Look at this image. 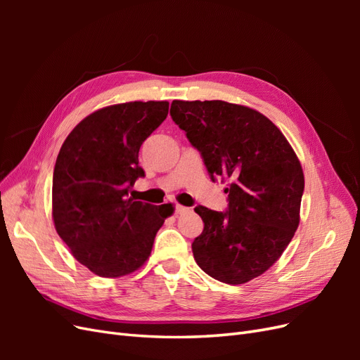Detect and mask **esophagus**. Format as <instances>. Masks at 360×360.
<instances>
[{"mask_svg":"<svg viewBox=\"0 0 360 360\" xmlns=\"http://www.w3.org/2000/svg\"><path fill=\"white\" fill-rule=\"evenodd\" d=\"M188 210H189L188 207H184V205H180V204H176V205H174V213H176V214H181V213L188 212Z\"/></svg>","mask_w":360,"mask_h":360,"instance_id":"1","label":"esophagus"}]
</instances>
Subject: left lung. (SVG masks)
Instances as JSON below:
<instances>
[{"mask_svg": "<svg viewBox=\"0 0 360 360\" xmlns=\"http://www.w3.org/2000/svg\"><path fill=\"white\" fill-rule=\"evenodd\" d=\"M169 114L201 153L210 179L230 181L226 212L195 207L204 222L192 243L195 261L207 275L231 285L263 275L299 226L304 177L296 153L252 108L172 101Z\"/></svg>", "mask_w": 360, "mask_h": 360, "instance_id": "left-lung-1", "label": "left lung"}]
</instances>
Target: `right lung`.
<instances>
[{"label": "right lung", "mask_w": 360, "mask_h": 360, "mask_svg": "<svg viewBox=\"0 0 360 360\" xmlns=\"http://www.w3.org/2000/svg\"><path fill=\"white\" fill-rule=\"evenodd\" d=\"M168 102H127L85 117L64 141L52 179V219L72 255L93 274H132L151 254L172 204L129 198L144 177L139 148L168 115Z\"/></svg>", "instance_id": "right-lung-1"}]
</instances>
